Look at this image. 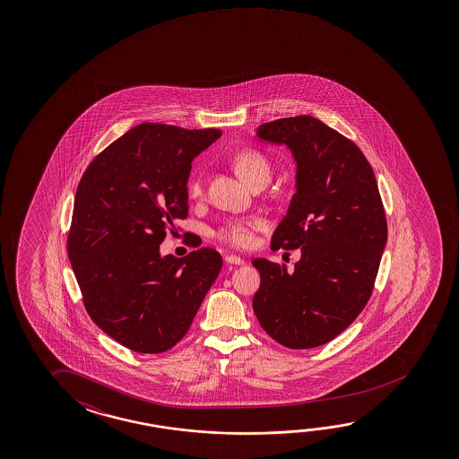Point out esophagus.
I'll use <instances>...</instances> for the list:
<instances>
[{
    "label": "esophagus",
    "instance_id": "esophagus-1",
    "mask_svg": "<svg viewBox=\"0 0 459 459\" xmlns=\"http://www.w3.org/2000/svg\"><path fill=\"white\" fill-rule=\"evenodd\" d=\"M226 263L232 264V265H241V264H243V259H241L240 255H227Z\"/></svg>",
    "mask_w": 459,
    "mask_h": 459
}]
</instances>
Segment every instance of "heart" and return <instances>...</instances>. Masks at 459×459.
<instances>
[{"mask_svg": "<svg viewBox=\"0 0 459 459\" xmlns=\"http://www.w3.org/2000/svg\"><path fill=\"white\" fill-rule=\"evenodd\" d=\"M233 168L241 179L253 186L259 179H271L272 168L264 153L255 149L241 151L233 158ZM188 195L200 198L204 194V178L200 169L194 171L187 182ZM265 229V222L257 216L248 218H232L226 221L216 230L219 240L224 241L233 248H249L255 241V233Z\"/></svg>", "mask_w": 459, "mask_h": 459, "instance_id": "obj_1", "label": "heart"}]
</instances>
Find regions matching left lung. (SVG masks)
Returning <instances> with one entry per match:
<instances>
[{"instance_id": "8db88e82", "label": "left lung", "mask_w": 459, "mask_h": 459, "mask_svg": "<svg viewBox=\"0 0 459 459\" xmlns=\"http://www.w3.org/2000/svg\"><path fill=\"white\" fill-rule=\"evenodd\" d=\"M257 137L285 143L296 192L272 249H301L285 264L255 259L253 308L264 331L290 349L324 346L359 316L373 293L387 222L375 173L360 149L308 115L264 123Z\"/></svg>"}]
</instances>
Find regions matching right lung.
I'll return each mask as SVG.
<instances>
[{
	"instance_id": "obj_1",
	"label": "right lung",
	"mask_w": 459,
	"mask_h": 459,
	"mask_svg": "<svg viewBox=\"0 0 459 459\" xmlns=\"http://www.w3.org/2000/svg\"><path fill=\"white\" fill-rule=\"evenodd\" d=\"M221 134L137 125L91 161L76 188L67 253L84 307L134 352L176 346L222 267L212 248L160 255L166 230L187 218L192 160Z\"/></svg>"
}]
</instances>
